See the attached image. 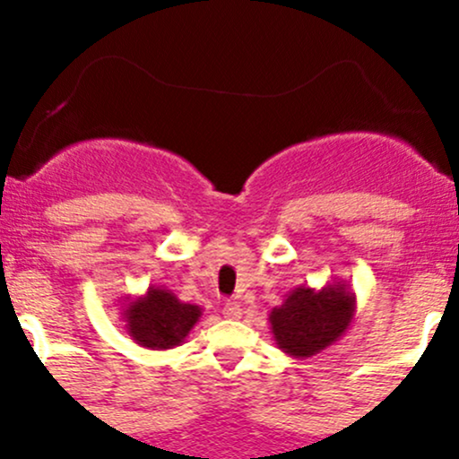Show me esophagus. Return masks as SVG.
Wrapping results in <instances>:
<instances>
[{
    "instance_id": "1",
    "label": "esophagus",
    "mask_w": 459,
    "mask_h": 459,
    "mask_svg": "<svg viewBox=\"0 0 459 459\" xmlns=\"http://www.w3.org/2000/svg\"><path fill=\"white\" fill-rule=\"evenodd\" d=\"M222 315L226 319H239L241 317V304L235 302V299H226Z\"/></svg>"
}]
</instances>
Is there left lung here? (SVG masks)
I'll return each instance as SVG.
<instances>
[{"mask_svg": "<svg viewBox=\"0 0 459 459\" xmlns=\"http://www.w3.org/2000/svg\"><path fill=\"white\" fill-rule=\"evenodd\" d=\"M356 315V293L343 281L313 289L299 284L270 313L278 350L291 358H310L339 341Z\"/></svg>", "mask_w": 459, "mask_h": 459, "instance_id": "8db88e82", "label": "left lung"}]
</instances>
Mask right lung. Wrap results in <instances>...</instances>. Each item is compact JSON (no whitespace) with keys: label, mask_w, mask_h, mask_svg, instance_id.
<instances>
[{"label":"right lung","mask_w":459,"mask_h":459,"mask_svg":"<svg viewBox=\"0 0 459 459\" xmlns=\"http://www.w3.org/2000/svg\"><path fill=\"white\" fill-rule=\"evenodd\" d=\"M203 308L181 302L170 289L149 287L140 298H127L123 310L125 330L146 350H172L181 345L198 324Z\"/></svg>","instance_id":"obj_1"}]
</instances>
